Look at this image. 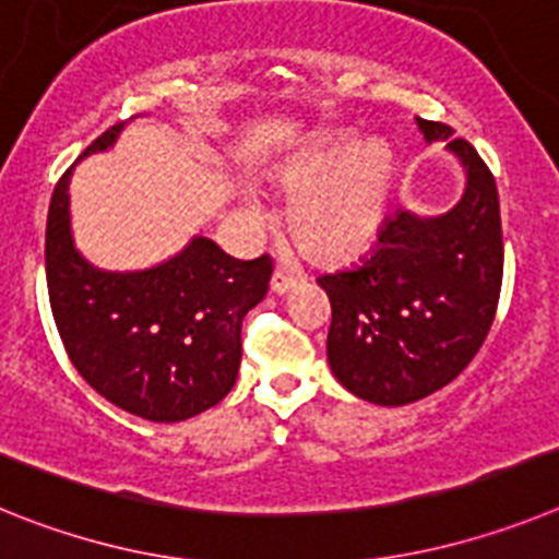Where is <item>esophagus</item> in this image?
<instances>
[{
	"mask_svg": "<svg viewBox=\"0 0 559 559\" xmlns=\"http://www.w3.org/2000/svg\"><path fill=\"white\" fill-rule=\"evenodd\" d=\"M295 286H298V278H295V275L281 273V270H275V273H273V281H270V289H273L275 295L293 293Z\"/></svg>",
	"mask_w": 559,
	"mask_h": 559,
	"instance_id": "34e87169",
	"label": "esophagus"
}]
</instances>
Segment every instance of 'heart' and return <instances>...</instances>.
I'll use <instances>...</instances> for the list:
<instances>
[{
  "label": "heart",
  "mask_w": 559,
  "mask_h": 559,
  "mask_svg": "<svg viewBox=\"0 0 559 559\" xmlns=\"http://www.w3.org/2000/svg\"><path fill=\"white\" fill-rule=\"evenodd\" d=\"M400 159L385 140L326 132L304 140L266 171L289 202L286 225L314 264H348L377 241L394 197ZM252 216H259L255 205Z\"/></svg>",
  "instance_id": "1"
}]
</instances>
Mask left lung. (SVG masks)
Returning <instances> with one entry per match:
<instances>
[{"label": "left lung", "mask_w": 559, "mask_h": 559, "mask_svg": "<svg viewBox=\"0 0 559 559\" xmlns=\"http://www.w3.org/2000/svg\"><path fill=\"white\" fill-rule=\"evenodd\" d=\"M464 174L453 207H400L360 264L318 278L332 304L326 357L346 391L373 405H411L453 382L492 326L503 278L495 177L453 129L416 118Z\"/></svg>", "instance_id": "8db88e82"}]
</instances>
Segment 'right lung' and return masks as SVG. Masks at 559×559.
Returning a JSON list of instances; mask_svg holds the SVG:
<instances>
[{
	"mask_svg": "<svg viewBox=\"0 0 559 559\" xmlns=\"http://www.w3.org/2000/svg\"><path fill=\"white\" fill-rule=\"evenodd\" d=\"M123 126L86 148L109 152ZM70 177L47 213L45 270L52 318L78 373L111 405L148 421H182L219 405L236 385L241 320L270 289L273 261L230 259L193 236L145 270H104L75 247Z\"/></svg>",
	"mask_w": 559,
	"mask_h": 559,
	"instance_id": "1",
	"label": "right lung"
}]
</instances>
